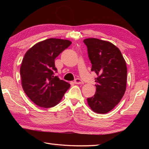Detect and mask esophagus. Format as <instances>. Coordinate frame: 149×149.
Instances as JSON below:
<instances>
[{
  "label": "esophagus",
  "instance_id": "esophagus-1",
  "mask_svg": "<svg viewBox=\"0 0 149 149\" xmlns=\"http://www.w3.org/2000/svg\"><path fill=\"white\" fill-rule=\"evenodd\" d=\"M74 84H84V82H83V81L81 79H79V78H76V79L74 80Z\"/></svg>",
  "mask_w": 149,
  "mask_h": 149
}]
</instances>
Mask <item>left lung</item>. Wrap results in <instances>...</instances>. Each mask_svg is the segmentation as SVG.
<instances>
[{"label":"left lung","mask_w":149,"mask_h":149,"mask_svg":"<svg viewBox=\"0 0 149 149\" xmlns=\"http://www.w3.org/2000/svg\"><path fill=\"white\" fill-rule=\"evenodd\" d=\"M95 78L96 93L87 102L95 112L106 114L122 99L126 89L127 66L120 50L110 42L95 38L84 41Z\"/></svg>","instance_id":"obj_1"}]
</instances>
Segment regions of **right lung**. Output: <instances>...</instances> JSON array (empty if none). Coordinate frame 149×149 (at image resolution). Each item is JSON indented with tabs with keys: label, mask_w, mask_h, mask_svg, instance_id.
Returning <instances> with one entry per match:
<instances>
[{
	"label": "right lung",
	"mask_w": 149,
	"mask_h": 149,
	"mask_svg": "<svg viewBox=\"0 0 149 149\" xmlns=\"http://www.w3.org/2000/svg\"><path fill=\"white\" fill-rule=\"evenodd\" d=\"M68 40L48 39L27 50L20 68L22 85L31 101L42 108L58 104L70 85L54 76L57 72L54 59L67 49Z\"/></svg>",
	"instance_id": "right-lung-1"
}]
</instances>
